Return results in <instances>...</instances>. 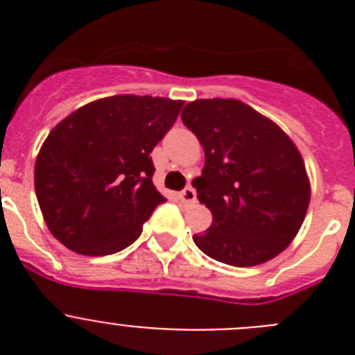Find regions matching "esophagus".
Returning <instances> with one entry per match:
<instances>
[{
    "label": "esophagus",
    "instance_id": "esophagus-1",
    "mask_svg": "<svg viewBox=\"0 0 355 355\" xmlns=\"http://www.w3.org/2000/svg\"><path fill=\"white\" fill-rule=\"evenodd\" d=\"M180 200L183 202V205H192V202H196L197 200L196 188H192V187L184 188L183 192L180 193Z\"/></svg>",
    "mask_w": 355,
    "mask_h": 355
}]
</instances>
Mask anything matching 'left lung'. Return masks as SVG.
Masks as SVG:
<instances>
[{"mask_svg":"<svg viewBox=\"0 0 355 355\" xmlns=\"http://www.w3.org/2000/svg\"><path fill=\"white\" fill-rule=\"evenodd\" d=\"M181 121L199 139L206 163L193 180L213 215L193 241L231 266H256L283 252L309 206L302 156L270 119L236 99H197Z\"/></svg>","mask_w":355,"mask_h":355,"instance_id":"1","label":"left lung"}]
</instances>
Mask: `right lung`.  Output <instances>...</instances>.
Wrapping results in <instances>:
<instances>
[{"instance_id":"right-lung-1","label":"right lung","mask_w":355,"mask_h":355,"mask_svg":"<svg viewBox=\"0 0 355 355\" xmlns=\"http://www.w3.org/2000/svg\"><path fill=\"white\" fill-rule=\"evenodd\" d=\"M183 101L112 96L53 128L35 162V193L49 231L67 249L106 256L126 249L165 202L153 184L150 150Z\"/></svg>"}]
</instances>
